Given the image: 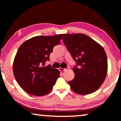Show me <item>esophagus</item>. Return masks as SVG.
<instances>
[{"label": "esophagus", "mask_w": 121, "mask_h": 121, "mask_svg": "<svg viewBox=\"0 0 121 121\" xmlns=\"http://www.w3.org/2000/svg\"><path fill=\"white\" fill-rule=\"evenodd\" d=\"M69 69V67H67V68H59V70L60 71V72H63V71H65V70H67Z\"/></svg>", "instance_id": "obj_1"}]
</instances>
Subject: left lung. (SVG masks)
Listing matches in <instances>:
<instances>
[{
    "instance_id": "8db88e82",
    "label": "left lung",
    "mask_w": 121,
    "mask_h": 121,
    "mask_svg": "<svg viewBox=\"0 0 121 121\" xmlns=\"http://www.w3.org/2000/svg\"><path fill=\"white\" fill-rule=\"evenodd\" d=\"M63 41L76 65L75 77L68 83L74 92L80 95L91 94L98 90L107 72V58L100 44L82 34H63Z\"/></svg>"
}]
</instances>
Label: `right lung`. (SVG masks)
Returning a JSON list of instances; mask_svg holds the SVG:
<instances>
[{
	"mask_svg": "<svg viewBox=\"0 0 121 121\" xmlns=\"http://www.w3.org/2000/svg\"><path fill=\"white\" fill-rule=\"evenodd\" d=\"M62 34L36 36L23 43L13 63V73L20 87L32 95H45L60 77L59 70L45 66L54 46L60 44Z\"/></svg>",
	"mask_w": 121,
	"mask_h": 121,
	"instance_id": "obj_1",
	"label": "right lung"
}]
</instances>
